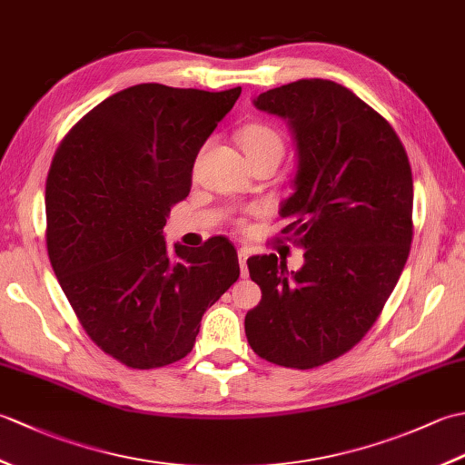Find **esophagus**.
I'll return each instance as SVG.
<instances>
[{
    "label": "esophagus",
    "instance_id": "1",
    "mask_svg": "<svg viewBox=\"0 0 465 465\" xmlns=\"http://www.w3.org/2000/svg\"><path fill=\"white\" fill-rule=\"evenodd\" d=\"M250 250L248 248H240L238 252V260H240V268H242V278H248V258H250Z\"/></svg>",
    "mask_w": 465,
    "mask_h": 465
}]
</instances>
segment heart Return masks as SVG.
Masks as SVG:
<instances>
[{"label": "heart", "instance_id": "1", "mask_svg": "<svg viewBox=\"0 0 465 465\" xmlns=\"http://www.w3.org/2000/svg\"><path fill=\"white\" fill-rule=\"evenodd\" d=\"M238 140L248 162L260 157H273L280 162L285 152L283 135L268 124H248L242 127Z\"/></svg>", "mask_w": 465, "mask_h": 465}]
</instances>
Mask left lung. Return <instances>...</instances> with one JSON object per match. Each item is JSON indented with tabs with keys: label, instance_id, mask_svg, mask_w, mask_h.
<instances>
[{
	"label": "left lung",
	"instance_id": "left-lung-1",
	"mask_svg": "<svg viewBox=\"0 0 465 465\" xmlns=\"http://www.w3.org/2000/svg\"><path fill=\"white\" fill-rule=\"evenodd\" d=\"M253 105L288 122L298 147L280 215L305 262L288 272L273 253L248 260L262 302L245 335L260 358L310 370L351 350L396 288L413 235L411 167L393 127L335 82H292Z\"/></svg>",
	"mask_w": 465,
	"mask_h": 465
}]
</instances>
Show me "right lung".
<instances>
[{
    "label": "right lung",
    "mask_w": 465,
    "mask_h": 465,
    "mask_svg": "<svg viewBox=\"0 0 465 465\" xmlns=\"http://www.w3.org/2000/svg\"><path fill=\"white\" fill-rule=\"evenodd\" d=\"M242 87L140 84L107 97L59 143L45 183L47 253L87 335L127 368L185 358L202 315L240 278L230 240L167 252L197 152Z\"/></svg>",
    "instance_id": "right-lung-1"
}]
</instances>
